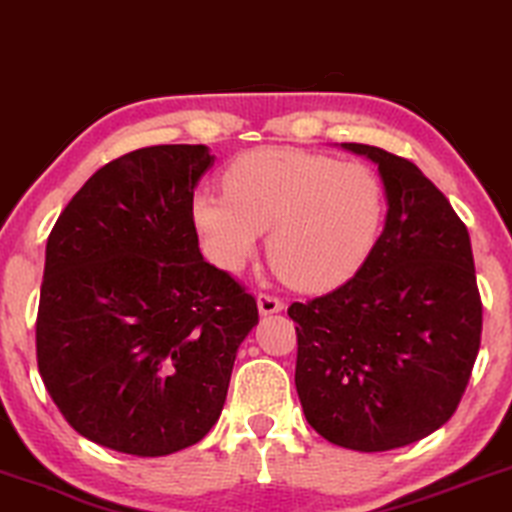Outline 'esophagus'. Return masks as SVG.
Segmentation results:
<instances>
[{
    "mask_svg": "<svg viewBox=\"0 0 512 512\" xmlns=\"http://www.w3.org/2000/svg\"><path fill=\"white\" fill-rule=\"evenodd\" d=\"M284 310V303L275 296H268V293H261L258 296V312L263 314V317H268V314H277Z\"/></svg>",
    "mask_w": 512,
    "mask_h": 512,
    "instance_id": "obj_1",
    "label": "esophagus"
}]
</instances>
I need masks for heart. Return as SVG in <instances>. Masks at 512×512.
<instances>
[{"mask_svg":"<svg viewBox=\"0 0 512 512\" xmlns=\"http://www.w3.org/2000/svg\"><path fill=\"white\" fill-rule=\"evenodd\" d=\"M226 193L198 191L193 226L207 256L242 270L270 228L268 256L286 282L324 291L366 263L384 219V191L373 170L293 146H258L223 172Z\"/></svg>","mask_w":512,"mask_h":512,"instance_id":"b5f03b06","label":"heart"}]
</instances>
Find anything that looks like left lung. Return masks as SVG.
Wrapping results in <instances>:
<instances>
[{
    "instance_id": "obj_1",
    "label": "left lung",
    "mask_w": 512,
    "mask_h": 512,
    "mask_svg": "<svg viewBox=\"0 0 512 512\" xmlns=\"http://www.w3.org/2000/svg\"><path fill=\"white\" fill-rule=\"evenodd\" d=\"M340 146L377 165L387 216L347 284L289 307L296 389L328 443L387 452L454 415L480 349L482 305L471 237L445 195L410 160Z\"/></svg>"
}]
</instances>
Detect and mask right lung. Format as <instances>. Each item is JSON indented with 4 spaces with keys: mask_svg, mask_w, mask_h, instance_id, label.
<instances>
[{
    "mask_svg": "<svg viewBox=\"0 0 512 512\" xmlns=\"http://www.w3.org/2000/svg\"><path fill=\"white\" fill-rule=\"evenodd\" d=\"M205 144L111 160L69 200L46 244L39 373L74 431L137 457L191 447L219 422L258 307L202 256L191 200Z\"/></svg>",
    "mask_w": 512,
    "mask_h": 512,
    "instance_id": "right-lung-1",
    "label": "right lung"
}]
</instances>
